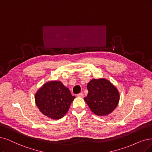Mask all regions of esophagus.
I'll list each match as a JSON object with an SVG mask.
<instances>
[{
    "mask_svg": "<svg viewBox=\"0 0 152 152\" xmlns=\"http://www.w3.org/2000/svg\"><path fill=\"white\" fill-rule=\"evenodd\" d=\"M77 96H78V97H83L84 95H83V93H80V94H77Z\"/></svg>",
    "mask_w": 152,
    "mask_h": 152,
    "instance_id": "1",
    "label": "esophagus"
}]
</instances>
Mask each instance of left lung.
Returning a JSON list of instances; mask_svg holds the SVG:
<instances>
[{
    "label": "left lung",
    "mask_w": 152,
    "mask_h": 152,
    "mask_svg": "<svg viewBox=\"0 0 152 152\" xmlns=\"http://www.w3.org/2000/svg\"><path fill=\"white\" fill-rule=\"evenodd\" d=\"M87 87L88 93L84 100L95 115H107L118 105L119 92L110 81L105 78H94L88 82Z\"/></svg>",
    "instance_id": "left-lung-1"
}]
</instances>
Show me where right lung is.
Returning a JSON list of instances; mask_svg holds the SVG:
<instances>
[{
  "label": "right lung",
  "mask_w": 152,
  "mask_h": 152,
  "mask_svg": "<svg viewBox=\"0 0 152 152\" xmlns=\"http://www.w3.org/2000/svg\"><path fill=\"white\" fill-rule=\"evenodd\" d=\"M75 98L61 82L50 81L37 91L35 100L42 113L56 120L62 118L66 113Z\"/></svg>",
  "instance_id": "1"
}]
</instances>
